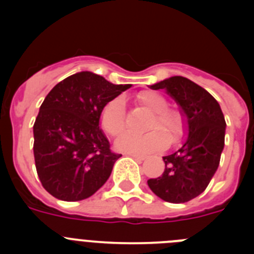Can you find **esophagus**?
I'll use <instances>...</instances> for the list:
<instances>
[{
	"mask_svg": "<svg viewBox=\"0 0 254 254\" xmlns=\"http://www.w3.org/2000/svg\"><path fill=\"white\" fill-rule=\"evenodd\" d=\"M127 155H129V156H132L133 159H137V160H145L146 159V156H143V155H138V154H132V152H128Z\"/></svg>",
	"mask_w": 254,
	"mask_h": 254,
	"instance_id": "1",
	"label": "esophagus"
}]
</instances>
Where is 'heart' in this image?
Masks as SVG:
<instances>
[{
    "label": "heart",
    "mask_w": 254,
    "mask_h": 254,
    "mask_svg": "<svg viewBox=\"0 0 254 254\" xmlns=\"http://www.w3.org/2000/svg\"><path fill=\"white\" fill-rule=\"evenodd\" d=\"M137 100L145 109L151 112L152 117L146 125V133H134L127 131L116 140V147L121 151L133 154H147L163 150L170 142H176L183 133L185 123L182 116L176 111H168V102L163 95L154 91L138 94ZM102 127L112 136L125 128V102L116 98L108 103L100 117Z\"/></svg>",
    "instance_id": "obj_1"
}]
</instances>
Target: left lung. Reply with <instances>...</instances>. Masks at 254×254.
<instances>
[{"label":"left lung","mask_w":254,"mask_h":254,"mask_svg":"<svg viewBox=\"0 0 254 254\" xmlns=\"http://www.w3.org/2000/svg\"><path fill=\"white\" fill-rule=\"evenodd\" d=\"M150 89H164L178 104L187 137L181 149L163 156V174L147 185L167 202H188L202 193L219 168L226 128L223 111L207 90L183 76L165 78Z\"/></svg>","instance_id":"8db88e82"}]
</instances>
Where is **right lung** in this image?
<instances>
[{"label":"right lung","mask_w":254,"mask_h":254,"mask_svg":"<svg viewBox=\"0 0 254 254\" xmlns=\"http://www.w3.org/2000/svg\"><path fill=\"white\" fill-rule=\"evenodd\" d=\"M131 86L81 71L49 91L33 127V150L38 177L52 196L81 201L108 181L122 155L109 149L100 116L108 103Z\"/></svg>","instance_id":"1"}]
</instances>
